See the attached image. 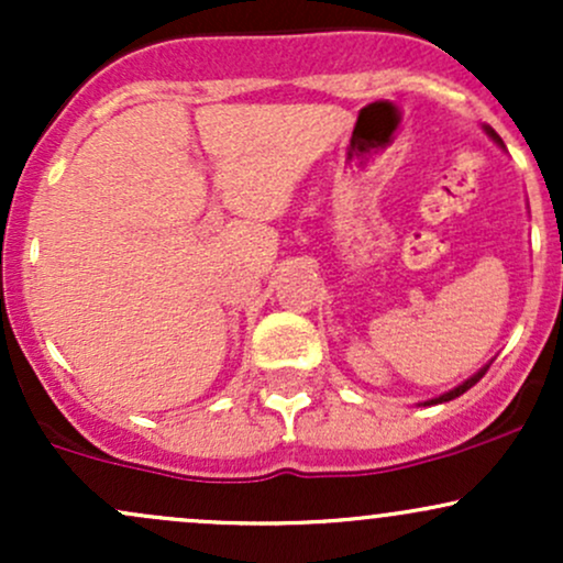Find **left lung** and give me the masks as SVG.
I'll list each match as a JSON object with an SVG mask.
<instances>
[{"label": "left lung", "instance_id": "left-lung-1", "mask_svg": "<svg viewBox=\"0 0 563 563\" xmlns=\"http://www.w3.org/2000/svg\"><path fill=\"white\" fill-rule=\"evenodd\" d=\"M484 129H487V134H489V137H493L495 142H500V137H497V134H495V129H489V126H484ZM500 145H503V142H500ZM487 367H489V365H487ZM487 367H482V371H479V373H474V376H471L468 380H463V384H461V386H455V389H452V391H448V394H442V397H437V399H429V402H423V405H439V402H450V399L461 397V394H463V391H468V389H471V386H474V384H476V380H479V378L484 376V373H487Z\"/></svg>", "mask_w": 563, "mask_h": 563}]
</instances>
